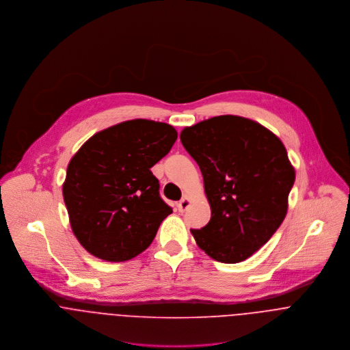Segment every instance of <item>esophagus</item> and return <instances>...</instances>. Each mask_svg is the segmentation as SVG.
<instances>
[{
  "label": "esophagus",
  "instance_id": "obj_1",
  "mask_svg": "<svg viewBox=\"0 0 350 350\" xmlns=\"http://www.w3.org/2000/svg\"><path fill=\"white\" fill-rule=\"evenodd\" d=\"M189 205H191L189 198H188V197H183V198L178 201L177 208H178V211L183 213V212H185V211L189 208Z\"/></svg>",
  "mask_w": 350,
  "mask_h": 350
}]
</instances>
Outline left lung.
Wrapping results in <instances>:
<instances>
[{"label": "left lung", "instance_id": "1", "mask_svg": "<svg viewBox=\"0 0 350 350\" xmlns=\"http://www.w3.org/2000/svg\"><path fill=\"white\" fill-rule=\"evenodd\" d=\"M197 162L211 220L191 230L197 245L223 263H239L263 247L287 213L295 172L280 139L262 124L234 116L202 120L181 131Z\"/></svg>", "mask_w": 350, "mask_h": 350}]
</instances>
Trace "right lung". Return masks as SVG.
I'll use <instances>...</instances> for the list:
<instances>
[{"mask_svg": "<svg viewBox=\"0 0 350 350\" xmlns=\"http://www.w3.org/2000/svg\"><path fill=\"white\" fill-rule=\"evenodd\" d=\"M176 139L167 123L134 119L96 133L72 157L63 197L72 231L91 255L124 262L152 244L173 209L150 167Z\"/></svg>", "mask_w": 350, "mask_h": 350, "instance_id": "right-lung-1", "label": "right lung"}]
</instances>
